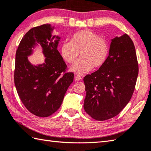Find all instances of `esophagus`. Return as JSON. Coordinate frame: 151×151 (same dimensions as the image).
<instances>
[{
    "mask_svg": "<svg viewBox=\"0 0 151 151\" xmlns=\"http://www.w3.org/2000/svg\"><path fill=\"white\" fill-rule=\"evenodd\" d=\"M81 79V77L79 76H75V80L76 81H80Z\"/></svg>",
    "mask_w": 151,
    "mask_h": 151,
    "instance_id": "1",
    "label": "esophagus"
}]
</instances>
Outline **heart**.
Wrapping results in <instances>:
<instances>
[{
    "label": "heart",
    "instance_id": "heart-1",
    "mask_svg": "<svg viewBox=\"0 0 151 151\" xmlns=\"http://www.w3.org/2000/svg\"><path fill=\"white\" fill-rule=\"evenodd\" d=\"M109 45L104 39L91 30L85 29L73 35L70 42L60 46V55L66 63L73 64L79 53L81 58L71 68L77 74H84L93 68L103 66L109 56Z\"/></svg>",
    "mask_w": 151,
    "mask_h": 151
}]
</instances>
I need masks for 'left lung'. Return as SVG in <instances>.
Segmentation results:
<instances>
[{"label": "left lung", "instance_id": "8db88e82", "mask_svg": "<svg viewBox=\"0 0 151 151\" xmlns=\"http://www.w3.org/2000/svg\"><path fill=\"white\" fill-rule=\"evenodd\" d=\"M138 72L135 48L129 35L112 39L104 64L83 79L85 112L99 121L117 116L132 98Z\"/></svg>", "mask_w": 151, "mask_h": 151}]
</instances>
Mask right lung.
I'll return each instance as SVG.
<instances>
[{"instance_id": "obj_1", "label": "right lung", "mask_w": 151, "mask_h": 151, "mask_svg": "<svg viewBox=\"0 0 151 151\" xmlns=\"http://www.w3.org/2000/svg\"><path fill=\"white\" fill-rule=\"evenodd\" d=\"M54 29L50 24L33 27L23 37L16 53L17 92L25 108L39 117H48L58 110L73 81V73L65 72L66 64L57 50L60 37L52 35ZM38 44L46 58L43 64L35 66L27 56Z\"/></svg>"}]
</instances>
